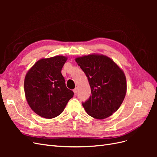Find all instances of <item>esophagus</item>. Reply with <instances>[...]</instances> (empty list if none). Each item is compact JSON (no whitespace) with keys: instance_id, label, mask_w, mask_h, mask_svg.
<instances>
[{"instance_id":"obj_1","label":"esophagus","mask_w":157,"mask_h":157,"mask_svg":"<svg viewBox=\"0 0 157 157\" xmlns=\"http://www.w3.org/2000/svg\"><path fill=\"white\" fill-rule=\"evenodd\" d=\"M77 92H78V88H75L73 90V92H74L75 94H77Z\"/></svg>"}]
</instances>
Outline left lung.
<instances>
[{
    "instance_id": "1",
    "label": "left lung",
    "mask_w": 157,
    "mask_h": 157,
    "mask_svg": "<svg viewBox=\"0 0 157 157\" xmlns=\"http://www.w3.org/2000/svg\"><path fill=\"white\" fill-rule=\"evenodd\" d=\"M88 78L91 96L82 104L97 119H103L118 110L125 98L126 80L123 71L105 56L88 55L76 58Z\"/></svg>"
}]
</instances>
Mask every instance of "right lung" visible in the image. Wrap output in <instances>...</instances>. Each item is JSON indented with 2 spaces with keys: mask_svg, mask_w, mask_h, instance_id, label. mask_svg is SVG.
Listing matches in <instances>:
<instances>
[{
  "mask_svg": "<svg viewBox=\"0 0 157 157\" xmlns=\"http://www.w3.org/2000/svg\"><path fill=\"white\" fill-rule=\"evenodd\" d=\"M67 61L64 56L42 59L27 73L24 90L32 110L46 118L58 117L74 96L65 85L61 69Z\"/></svg>",
  "mask_w": 157,
  "mask_h": 157,
  "instance_id": "1",
  "label": "right lung"
}]
</instances>
